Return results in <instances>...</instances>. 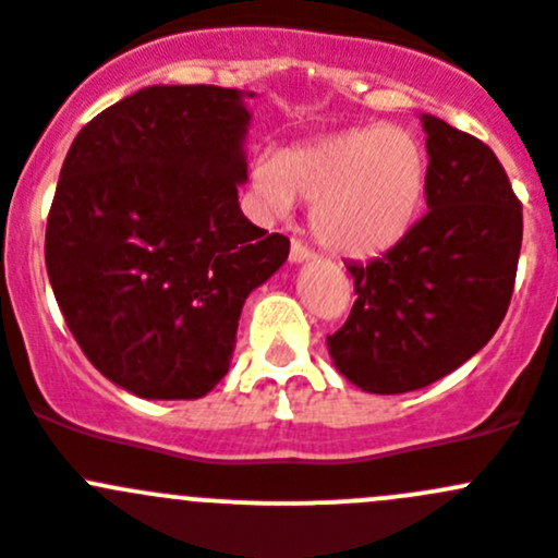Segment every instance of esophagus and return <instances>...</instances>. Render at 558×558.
<instances>
[{
  "instance_id": "obj_1",
  "label": "esophagus",
  "mask_w": 558,
  "mask_h": 558,
  "mask_svg": "<svg viewBox=\"0 0 558 558\" xmlns=\"http://www.w3.org/2000/svg\"><path fill=\"white\" fill-rule=\"evenodd\" d=\"M289 258L294 264H300V262H308V258H314V250L308 247V244H303V242H291V253H289Z\"/></svg>"
}]
</instances>
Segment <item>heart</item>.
Instances as JSON below:
<instances>
[{
  "instance_id": "heart-1",
  "label": "heart",
  "mask_w": 558,
  "mask_h": 558,
  "mask_svg": "<svg viewBox=\"0 0 558 558\" xmlns=\"http://www.w3.org/2000/svg\"><path fill=\"white\" fill-rule=\"evenodd\" d=\"M429 159L410 129L357 126L255 161L253 184L275 211L314 203L316 239L343 255L393 247L418 217Z\"/></svg>"
}]
</instances>
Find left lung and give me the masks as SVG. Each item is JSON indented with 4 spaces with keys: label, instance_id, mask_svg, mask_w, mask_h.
<instances>
[{
    "label": "left lung",
    "instance_id": "1",
    "mask_svg": "<svg viewBox=\"0 0 558 558\" xmlns=\"http://www.w3.org/2000/svg\"><path fill=\"white\" fill-rule=\"evenodd\" d=\"M426 211L388 253L347 264L350 316L327 336L343 377L408 393L460 368L496 336L514 291L523 206L490 145L424 114Z\"/></svg>",
    "mask_w": 558,
    "mask_h": 558
}]
</instances>
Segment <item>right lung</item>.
I'll return each mask as SVG.
<instances>
[{
	"instance_id": "add662e5",
	"label": "right lung",
	"mask_w": 558,
	"mask_h": 558,
	"mask_svg": "<svg viewBox=\"0 0 558 558\" xmlns=\"http://www.w3.org/2000/svg\"><path fill=\"white\" fill-rule=\"evenodd\" d=\"M247 123L231 87H145L96 114L62 161L49 283L87 361L134 397H206L244 300L289 258V239L239 208Z\"/></svg>"
}]
</instances>
